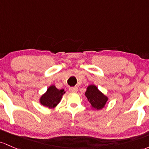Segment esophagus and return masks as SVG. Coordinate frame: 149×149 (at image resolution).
I'll list each match as a JSON object with an SVG mask.
<instances>
[{
  "instance_id": "1",
  "label": "esophagus",
  "mask_w": 149,
  "mask_h": 149,
  "mask_svg": "<svg viewBox=\"0 0 149 149\" xmlns=\"http://www.w3.org/2000/svg\"><path fill=\"white\" fill-rule=\"evenodd\" d=\"M69 90H70V92L76 93L77 91L78 88H77V87H76V86H75V87H70V88H69Z\"/></svg>"
}]
</instances>
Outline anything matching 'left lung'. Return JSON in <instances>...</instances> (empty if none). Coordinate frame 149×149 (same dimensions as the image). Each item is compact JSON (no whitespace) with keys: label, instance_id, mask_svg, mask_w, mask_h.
<instances>
[{"label":"left lung","instance_id":"obj_1","mask_svg":"<svg viewBox=\"0 0 149 149\" xmlns=\"http://www.w3.org/2000/svg\"><path fill=\"white\" fill-rule=\"evenodd\" d=\"M85 96L87 98L88 103L93 108L101 110L106 106L108 98L101 92L95 85H89L86 88Z\"/></svg>","mask_w":149,"mask_h":149}]
</instances>
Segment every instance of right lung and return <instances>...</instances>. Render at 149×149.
I'll return each instance as SVG.
<instances>
[{"instance_id": "add662e5", "label": "right lung", "mask_w": 149, "mask_h": 149, "mask_svg": "<svg viewBox=\"0 0 149 149\" xmlns=\"http://www.w3.org/2000/svg\"><path fill=\"white\" fill-rule=\"evenodd\" d=\"M64 93H65L64 89L59 90L54 85H51L40 98V103L43 106L53 108L60 103Z\"/></svg>"}]
</instances>
